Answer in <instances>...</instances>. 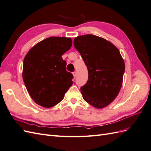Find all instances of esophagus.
Returning <instances> with one entry per match:
<instances>
[{
    "instance_id": "obj_1",
    "label": "esophagus",
    "mask_w": 151,
    "mask_h": 151,
    "mask_svg": "<svg viewBox=\"0 0 151 151\" xmlns=\"http://www.w3.org/2000/svg\"><path fill=\"white\" fill-rule=\"evenodd\" d=\"M72 74H73V76H74V77L75 78V77H76V76H77V72L74 71V72L72 73Z\"/></svg>"
}]
</instances>
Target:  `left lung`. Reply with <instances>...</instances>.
Listing matches in <instances>:
<instances>
[{
  "label": "left lung",
  "instance_id": "left-lung-1",
  "mask_svg": "<svg viewBox=\"0 0 151 151\" xmlns=\"http://www.w3.org/2000/svg\"><path fill=\"white\" fill-rule=\"evenodd\" d=\"M74 45L88 70V81L81 88L84 99L96 108L106 107L122 86L125 66L120 51L108 41L93 35L77 36Z\"/></svg>",
  "mask_w": 151,
  "mask_h": 151
}]
</instances>
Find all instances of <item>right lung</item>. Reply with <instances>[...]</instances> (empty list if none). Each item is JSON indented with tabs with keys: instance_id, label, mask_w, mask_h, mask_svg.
I'll return each mask as SVG.
<instances>
[{
	"instance_id": "1",
	"label": "right lung",
	"mask_w": 151,
	"mask_h": 151,
	"mask_svg": "<svg viewBox=\"0 0 151 151\" xmlns=\"http://www.w3.org/2000/svg\"><path fill=\"white\" fill-rule=\"evenodd\" d=\"M72 40L50 37L42 41L26 54L22 79L33 101L45 108L60 103L72 85L74 76L66 70L62 55L72 47Z\"/></svg>"
}]
</instances>
